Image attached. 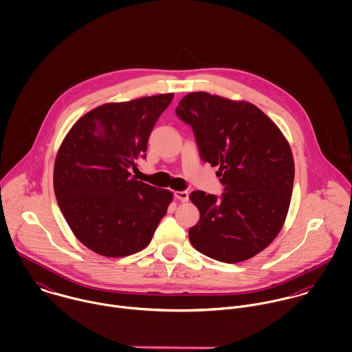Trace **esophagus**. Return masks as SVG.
I'll list each match as a JSON object with an SVG mask.
<instances>
[{
	"instance_id": "obj_1",
	"label": "esophagus",
	"mask_w": 352,
	"mask_h": 352,
	"mask_svg": "<svg viewBox=\"0 0 352 352\" xmlns=\"http://www.w3.org/2000/svg\"><path fill=\"white\" fill-rule=\"evenodd\" d=\"M175 198L182 201H188V192L187 191H176Z\"/></svg>"
}]
</instances>
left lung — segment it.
Listing matches in <instances>:
<instances>
[{
    "label": "left lung",
    "mask_w": 352,
    "mask_h": 352,
    "mask_svg": "<svg viewBox=\"0 0 352 352\" xmlns=\"http://www.w3.org/2000/svg\"><path fill=\"white\" fill-rule=\"evenodd\" d=\"M176 115L192 127L201 158L217 172L222 195L194 191L201 212L188 232L197 251L223 263L244 261L280 232L292 201L294 160L278 126L256 105L206 92L184 96Z\"/></svg>",
    "instance_id": "1"
}]
</instances>
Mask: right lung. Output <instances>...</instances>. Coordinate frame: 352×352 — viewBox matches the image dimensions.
<instances>
[{"mask_svg": "<svg viewBox=\"0 0 352 352\" xmlns=\"http://www.w3.org/2000/svg\"><path fill=\"white\" fill-rule=\"evenodd\" d=\"M173 94L108 102L80 118L54 165V192L74 236L91 251L122 257L142 251L173 199L169 190L130 177L146 158L151 130Z\"/></svg>", "mask_w": 352, "mask_h": 352, "instance_id": "1", "label": "right lung"}]
</instances>
